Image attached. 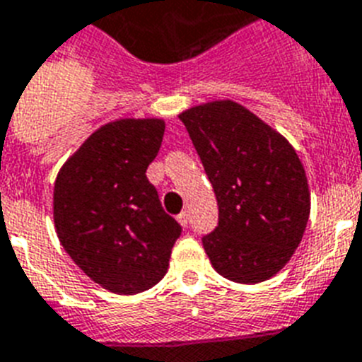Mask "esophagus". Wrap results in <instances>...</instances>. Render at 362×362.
I'll list each match as a JSON object with an SVG mask.
<instances>
[{
	"mask_svg": "<svg viewBox=\"0 0 362 362\" xmlns=\"http://www.w3.org/2000/svg\"><path fill=\"white\" fill-rule=\"evenodd\" d=\"M176 219H178V223H180L182 227H187V223H189V214H187V211H180Z\"/></svg>",
	"mask_w": 362,
	"mask_h": 362,
	"instance_id": "1",
	"label": "esophagus"
}]
</instances>
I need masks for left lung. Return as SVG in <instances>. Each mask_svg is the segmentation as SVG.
Masks as SVG:
<instances>
[{
	"instance_id": "8db88e82",
	"label": "left lung",
	"mask_w": 362,
	"mask_h": 362,
	"mask_svg": "<svg viewBox=\"0 0 362 362\" xmlns=\"http://www.w3.org/2000/svg\"><path fill=\"white\" fill-rule=\"evenodd\" d=\"M219 208L202 238L211 266L228 281L257 284L286 266L310 214L307 176L292 145L232 100L178 115Z\"/></svg>"
}]
</instances>
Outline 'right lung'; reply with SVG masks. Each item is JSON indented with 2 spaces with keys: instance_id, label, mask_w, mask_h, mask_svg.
Segmentation results:
<instances>
[{
  "instance_id": "add662e5",
  "label": "right lung",
  "mask_w": 362,
  "mask_h": 362,
  "mask_svg": "<svg viewBox=\"0 0 362 362\" xmlns=\"http://www.w3.org/2000/svg\"><path fill=\"white\" fill-rule=\"evenodd\" d=\"M163 132L160 119L110 122L70 156L55 180L59 242L110 292L132 296L160 283L180 238L182 227L146 178Z\"/></svg>"
}]
</instances>
